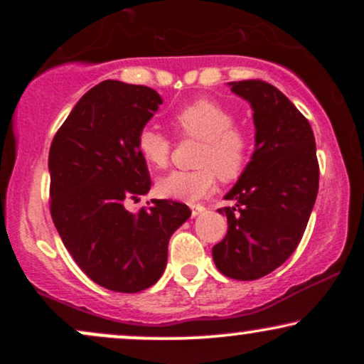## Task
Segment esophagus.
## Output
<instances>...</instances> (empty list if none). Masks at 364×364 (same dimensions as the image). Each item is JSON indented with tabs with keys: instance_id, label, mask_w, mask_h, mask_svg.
Instances as JSON below:
<instances>
[{
	"instance_id": "esophagus-1",
	"label": "esophagus",
	"mask_w": 364,
	"mask_h": 364,
	"mask_svg": "<svg viewBox=\"0 0 364 364\" xmlns=\"http://www.w3.org/2000/svg\"><path fill=\"white\" fill-rule=\"evenodd\" d=\"M190 208H191V215H193V217L200 215L203 210H205V207H203V205H191Z\"/></svg>"
}]
</instances>
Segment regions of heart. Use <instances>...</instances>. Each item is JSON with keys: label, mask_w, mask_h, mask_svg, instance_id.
Segmentation results:
<instances>
[{"label": "heart", "mask_w": 364, "mask_h": 364, "mask_svg": "<svg viewBox=\"0 0 364 364\" xmlns=\"http://www.w3.org/2000/svg\"><path fill=\"white\" fill-rule=\"evenodd\" d=\"M173 127L185 139L202 140L193 171H173L157 181L159 195L166 198L198 202L215 190L217 178L225 181L243 173L250 159V136L236 127L235 116L208 99H196L173 114ZM171 140L154 128L136 136V149L149 166L164 169L171 159Z\"/></svg>", "instance_id": "1"}]
</instances>
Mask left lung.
Instances as JSON below:
<instances>
[{
    "mask_svg": "<svg viewBox=\"0 0 364 364\" xmlns=\"http://www.w3.org/2000/svg\"><path fill=\"white\" fill-rule=\"evenodd\" d=\"M252 104L255 152L219 208L228 235L212 248L225 277L255 281L281 267L301 241L318 193V159L313 129L281 90L263 80L231 82Z\"/></svg>",
    "mask_w": 364,
    "mask_h": 364,
    "instance_id": "8db88e82",
    "label": "left lung"
}]
</instances>
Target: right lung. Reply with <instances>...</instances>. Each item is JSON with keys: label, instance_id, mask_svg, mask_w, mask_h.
Wrapping results in <instances>:
<instances>
[{"label": "right lung", "instance_id": "add662e5", "mask_svg": "<svg viewBox=\"0 0 364 364\" xmlns=\"http://www.w3.org/2000/svg\"><path fill=\"white\" fill-rule=\"evenodd\" d=\"M161 104L150 87L104 80L77 102L49 149L53 223L83 274L109 291L154 286L171 236L191 215L173 200L127 208L152 185L136 136Z\"/></svg>", "mask_w": 364, "mask_h": 364}]
</instances>
